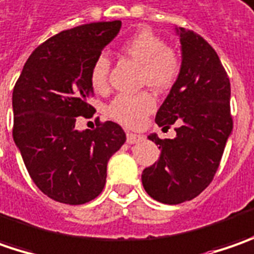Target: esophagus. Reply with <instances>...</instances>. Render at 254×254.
Returning a JSON list of instances; mask_svg holds the SVG:
<instances>
[{
    "mask_svg": "<svg viewBox=\"0 0 254 254\" xmlns=\"http://www.w3.org/2000/svg\"><path fill=\"white\" fill-rule=\"evenodd\" d=\"M143 139V136L142 135H136V133H132V132H127V142L129 143V145H133V143H138V142H140Z\"/></svg>",
    "mask_w": 254,
    "mask_h": 254,
    "instance_id": "1",
    "label": "esophagus"
}]
</instances>
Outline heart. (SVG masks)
I'll list each match as a JSON object with an SVG mask.
<instances>
[{"label":"heart","mask_w":254,"mask_h":254,"mask_svg":"<svg viewBox=\"0 0 254 254\" xmlns=\"http://www.w3.org/2000/svg\"><path fill=\"white\" fill-rule=\"evenodd\" d=\"M122 52L133 62L139 64V85H146L155 92H165L176 82L182 61L179 52L165 39L148 28L139 29L122 44ZM111 61L101 54L95 58L89 72V81L95 91H105L108 88ZM156 101L149 91L138 94H119L108 105L106 114L111 119L125 125L139 127L146 116L155 109Z\"/></svg>","instance_id":"obj_1"}]
</instances>
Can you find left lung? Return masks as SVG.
Returning <instances> with one entry per match:
<instances>
[{"mask_svg":"<svg viewBox=\"0 0 254 254\" xmlns=\"http://www.w3.org/2000/svg\"><path fill=\"white\" fill-rule=\"evenodd\" d=\"M178 34L182 68L155 118L163 129L176 124V138L149 136L160 156L142 173L149 196L166 204L192 200L210 185L233 129L230 81L216 51L194 31Z\"/></svg>","mask_w":254,"mask_h":254,"instance_id":"left-lung-1","label":"left lung"}]
</instances>
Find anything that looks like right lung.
I'll return each instance as SVG.
<instances>
[{
	"label": "right lung",
	"instance_id": "right-lung-1",
	"mask_svg": "<svg viewBox=\"0 0 254 254\" xmlns=\"http://www.w3.org/2000/svg\"><path fill=\"white\" fill-rule=\"evenodd\" d=\"M119 29L121 21H102L61 31L32 51L14 86V142L39 190L60 203L102 192L108 160L127 140L118 124L99 118L94 130L75 129L78 116L95 112L91 66Z\"/></svg>",
	"mask_w": 254,
	"mask_h": 254
}]
</instances>
